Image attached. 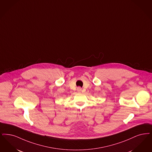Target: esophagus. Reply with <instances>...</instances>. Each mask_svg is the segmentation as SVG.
<instances>
[{
    "label": "esophagus",
    "instance_id": "34e87169",
    "mask_svg": "<svg viewBox=\"0 0 152 152\" xmlns=\"http://www.w3.org/2000/svg\"><path fill=\"white\" fill-rule=\"evenodd\" d=\"M77 91H79V92L81 91V88L80 87H77Z\"/></svg>",
    "mask_w": 152,
    "mask_h": 152
}]
</instances>
